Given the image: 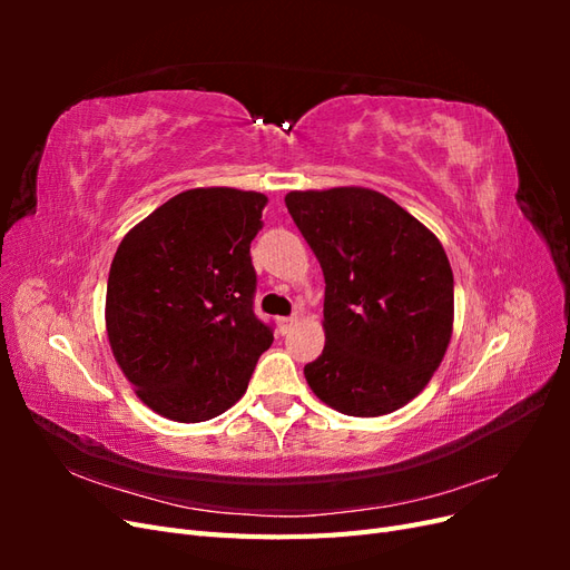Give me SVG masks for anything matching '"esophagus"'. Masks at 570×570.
Returning a JSON list of instances; mask_svg holds the SVG:
<instances>
[{"instance_id": "34e87169", "label": "esophagus", "mask_w": 570, "mask_h": 570, "mask_svg": "<svg viewBox=\"0 0 570 570\" xmlns=\"http://www.w3.org/2000/svg\"><path fill=\"white\" fill-rule=\"evenodd\" d=\"M297 316H289V318H278V331L281 333H289L292 331V327H295L297 325Z\"/></svg>"}]
</instances>
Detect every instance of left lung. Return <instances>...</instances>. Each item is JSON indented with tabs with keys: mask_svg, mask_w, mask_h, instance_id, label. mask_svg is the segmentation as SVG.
I'll return each mask as SVG.
<instances>
[{
	"mask_svg": "<svg viewBox=\"0 0 570 570\" xmlns=\"http://www.w3.org/2000/svg\"><path fill=\"white\" fill-rule=\"evenodd\" d=\"M285 204L325 278V347L304 366L308 387L356 419L406 406L454 331V275L440 239L368 187L292 189Z\"/></svg>",
	"mask_w": 570,
	"mask_h": 570,
	"instance_id": "1",
	"label": "left lung"
}]
</instances>
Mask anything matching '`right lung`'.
I'll return each mask as SVG.
<instances>
[{
  "label": "right lung",
  "mask_w": 570,
  "mask_h": 570,
  "mask_svg": "<svg viewBox=\"0 0 570 570\" xmlns=\"http://www.w3.org/2000/svg\"><path fill=\"white\" fill-rule=\"evenodd\" d=\"M268 197L195 187L170 197L120 239L107 283V335L140 402L202 423L245 394L273 342L254 316L249 245Z\"/></svg>",
  "instance_id": "1"
}]
</instances>
